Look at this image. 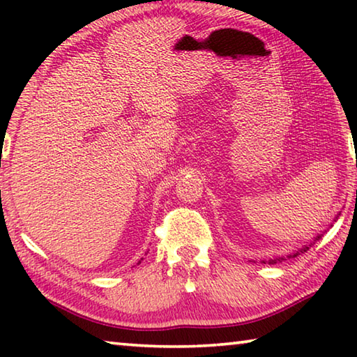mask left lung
Here are the masks:
<instances>
[{
	"label": "left lung",
	"mask_w": 357,
	"mask_h": 357,
	"mask_svg": "<svg viewBox=\"0 0 357 357\" xmlns=\"http://www.w3.org/2000/svg\"><path fill=\"white\" fill-rule=\"evenodd\" d=\"M319 238H321V236H317L315 238V241H318ZM312 244H315V243H312ZM312 244H310V247H312ZM307 250H309V247H302V249L299 250V252H296V253H293V255H289V257H298V255H301V253H304V252H307ZM280 259H283V258H277V259H269V264H274V263H277V261H280Z\"/></svg>",
	"instance_id": "1"
}]
</instances>
